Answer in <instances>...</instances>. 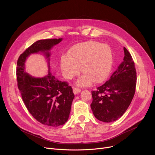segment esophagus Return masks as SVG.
<instances>
[{"mask_svg":"<svg viewBox=\"0 0 155 155\" xmlns=\"http://www.w3.org/2000/svg\"><path fill=\"white\" fill-rule=\"evenodd\" d=\"M81 91V89H79V88H77V87H74L73 88V93L74 94H76L80 93Z\"/></svg>","mask_w":155,"mask_h":155,"instance_id":"esophagus-1","label":"esophagus"}]
</instances>
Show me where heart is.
<instances>
[{
    "instance_id": "b5f03b06",
    "label": "heart",
    "mask_w": 155,
    "mask_h": 155,
    "mask_svg": "<svg viewBox=\"0 0 155 155\" xmlns=\"http://www.w3.org/2000/svg\"><path fill=\"white\" fill-rule=\"evenodd\" d=\"M61 68L64 76L72 79L81 71L84 74L77 81L80 86H89L94 81L101 83L108 76L113 65L111 48L106 44L86 41L72 48L68 55L61 58Z\"/></svg>"
}]
</instances>
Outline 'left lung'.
Masks as SVG:
<instances>
[{"mask_svg": "<svg viewBox=\"0 0 155 155\" xmlns=\"http://www.w3.org/2000/svg\"><path fill=\"white\" fill-rule=\"evenodd\" d=\"M124 61L110 79L92 91L91 108L94 117L104 122L117 120L126 112L133 98L137 80L134 62L124 47Z\"/></svg>", "mask_w": 155, "mask_h": 155, "instance_id": "left-lung-1", "label": "left lung"}]
</instances>
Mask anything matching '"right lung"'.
<instances>
[{
    "label": "right lung",
    "mask_w": 155,
    "mask_h": 155,
    "mask_svg": "<svg viewBox=\"0 0 155 155\" xmlns=\"http://www.w3.org/2000/svg\"><path fill=\"white\" fill-rule=\"evenodd\" d=\"M62 40L55 38L36 41L20 55L17 62L18 86L26 107L36 120L53 127L64 125L69 119L74 98L72 87L67 82L57 79L50 71L43 78L31 76L25 72V62L29 55L41 51L48 58L50 70L49 51Z\"/></svg>",
    "instance_id": "right-lung-1"
}]
</instances>
